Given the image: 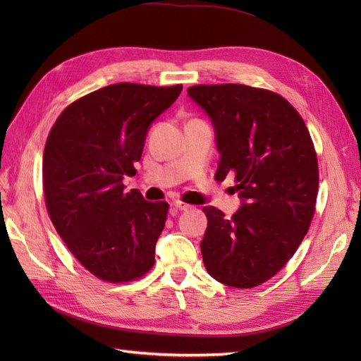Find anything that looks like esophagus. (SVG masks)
Segmentation results:
<instances>
[{
  "mask_svg": "<svg viewBox=\"0 0 361 361\" xmlns=\"http://www.w3.org/2000/svg\"><path fill=\"white\" fill-rule=\"evenodd\" d=\"M174 206H176L179 211H190V209H192V206H191V204L185 203V202H180V200H176V202H174Z\"/></svg>",
  "mask_w": 361,
  "mask_h": 361,
  "instance_id": "obj_1",
  "label": "esophagus"
}]
</instances>
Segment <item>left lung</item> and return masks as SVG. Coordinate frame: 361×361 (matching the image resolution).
Masks as SVG:
<instances>
[{
  "label": "left lung",
  "instance_id": "8db88e82",
  "mask_svg": "<svg viewBox=\"0 0 361 361\" xmlns=\"http://www.w3.org/2000/svg\"><path fill=\"white\" fill-rule=\"evenodd\" d=\"M188 94L215 128V179L233 173L243 199L232 218L203 207L204 268L223 285L259 286L288 264L313 220L319 169L309 129L285 97L267 89L199 84Z\"/></svg>",
  "mask_w": 361,
  "mask_h": 361
}]
</instances>
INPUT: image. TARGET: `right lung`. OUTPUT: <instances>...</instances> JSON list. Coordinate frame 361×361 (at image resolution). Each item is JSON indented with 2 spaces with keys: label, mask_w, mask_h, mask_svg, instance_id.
<instances>
[{
  "label": "right lung",
  "mask_w": 361,
  "mask_h": 361,
  "mask_svg": "<svg viewBox=\"0 0 361 361\" xmlns=\"http://www.w3.org/2000/svg\"><path fill=\"white\" fill-rule=\"evenodd\" d=\"M182 85L118 82L68 105L43 152L47 211L73 257L94 277L129 283L155 264L169 203L126 192L150 123L178 99Z\"/></svg>",
  "instance_id": "add662e5"
}]
</instances>
